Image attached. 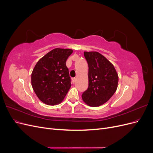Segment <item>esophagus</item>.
<instances>
[{"label":"esophagus","mask_w":153,"mask_h":153,"mask_svg":"<svg viewBox=\"0 0 153 153\" xmlns=\"http://www.w3.org/2000/svg\"><path fill=\"white\" fill-rule=\"evenodd\" d=\"M75 81H76V78H75H75H72V82H73V83H75Z\"/></svg>","instance_id":"obj_1"}]
</instances>
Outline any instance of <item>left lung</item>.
I'll use <instances>...</instances> for the list:
<instances>
[{
	"instance_id": "1",
	"label": "left lung",
	"mask_w": 153,
	"mask_h": 153,
	"mask_svg": "<svg viewBox=\"0 0 153 153\" xmlns=\"http://www.w3.org/2000/svg\"><path fill=\"white\" fill-rule=\"evenodd\" d=\"M89 66V86L82 100L91 106L104 104L116 91L119 77L114 66L97 52L84 53Z\"/></svg>"
}]
</instances>
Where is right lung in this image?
Returning <instances> with one entry per match:
<instances>
[{
    "label": "right lung",
    "instance_id": "1",
    "mask_svg": "<svg viewBox=\"0 0 153 153\" xmlns=\"http://www.w3.org/2000/svg\"><path fill=\"white\" fill-rule=\"evenodd\" d=\"M71 49L55 48L37 62L31 75L32 88L44 103H61L71 87V78L66 65Z\"/></svg>",
    "mask_w": 153,
    "mask_h": 153
}]
</instances>
